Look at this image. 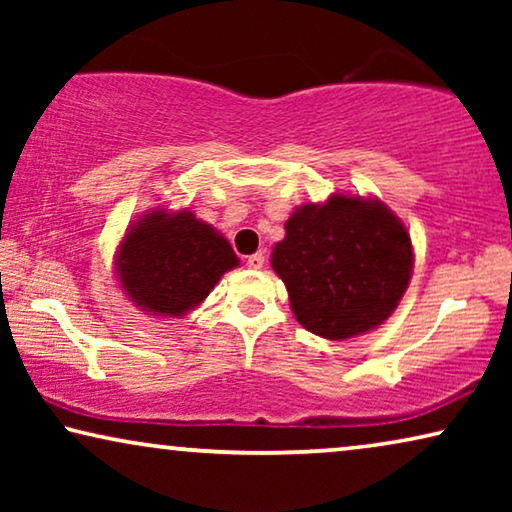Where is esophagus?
<instances>
[{
  "instance_id": "obj_1",
  "label": "esophagus",
  "mask_w": 512,
  "mask_h": 512,
  "mask_svg": "<svg viewBox=\"0 0 512 512\" xmlns=\"http://www.w3.org/2000/svg\"><path fill=\"white\" fill-rule=\"evenodd\" d=\"M247 265L251 270H261L263 265H265V256H263V251H258V254H251L249 258H247Z\"/></svg>"
}]
</instances>
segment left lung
<instances>
[{
	"label": "left lung",
	"instance_id": "8db88e82",
	"mask_svg": "<svg viewBox=\"0 0 512 512\" xmlns=\"http://www.w3.org/2000/svg\"><path fill=\"white\" fill-rule=\"evenodd\" d=\"M272 249V270L307 331L347 340L382 326L412 277V242L403 221L377 198L333 193L300 205Z\"/></svg>",
	"mask_w": 512,
	"mask_h": 512
}]
</instances>
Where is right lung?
Instances as JSON below:
<instances>
[{
    "mask_svg": "<svg viewBox=\"0 0 512 512\" xmlns=\"http://www.w3.org/2000/svg\"><path fill=\"white\" fill-rule=\"evenodd\" d=\"M240 265L226 237L193 212L149 209L118 244L116 272L139 310L177 317L198 307Z\"/></svg>",
    "mask_w": 512,
    "mask_h": 512,
    "instance_id": "right-lung-1",
    "label": "right lung"
}]
</instances>
